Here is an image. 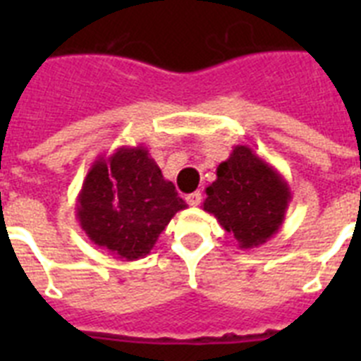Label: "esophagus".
I'll return each mask as SVG.
<instances>
[{
	"mask_svg": "<svg viewBox=\"0 0 361 361\" xmlns=\"http://www.w3.org/2000/svg\"><path fill=\"white\" fill-rule=\"evenodd\" d=\"M186 200H188V204H190V206H193V208H195V206H199V204H200V200H202V193H200V191L190 193V195L186 197Z\"/></svg>",
	"mask_w": 361,
	"mask_h": 361,
	"instance_id": "1",
	"label": "esophagus"
}]
</instances>
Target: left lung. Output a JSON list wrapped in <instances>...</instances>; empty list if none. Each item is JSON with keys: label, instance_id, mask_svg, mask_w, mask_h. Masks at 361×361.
<instances>
[{"label": "left lung", "instance_id": "1", "mask_svg": "<svg viewBox=\"0 0 361 361\" xmlns=\"http://www.w3.org/2000/svg\"><path fill=\"white\" fill-rule=\"evenodd\" d=\"M204 212L231 233L240 250H253L276 235L291 202V188L276 168L250 146H233L206 188Z\"/></svg>", "mask_w": 361, "mask_h": 361}]
</instances>
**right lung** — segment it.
<instances>
[{
    "mask_svg": "<svg viewBox=\"0 0 361 361\" xmlns=\"http://www.w3.org/2000/svg\"><path fill=\"white\" fill-rule=\"evenodd\" d=\"M186 208L148 148L137 145L121 146L92 162L75 216L97 247L132 262L145 258L175 213Z\"/></svg>",
    "mask_w": 361,
    "mask_h": 361,
    "instance_id": "obj_1",
    "label": "right lung"
}]
</instances>
